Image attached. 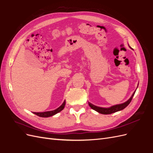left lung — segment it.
Returning a JSON list of instances; mask_svg holds the SVG:
<instances>
[{
    "label": "left lung",
    "instance_id": "8db88e82",
    "mask_svg": "<svg viewBox=\"0 0 153 153\" xmlns=\"http://www.w3.org/2000/svg\"><path fill=\"white\" fill-rule=\"evenodd\" d=\"M135 91L133 92V94H132L131 98H129L127 101H126V102H125V103H122V104H120V105H114V106H111V107H110V108L99 107V106H95L94 105L91 104L89 102V105L90 106V107L92 109L96 110V112H99L100 114L106 115V114H112V113H115V112H118V111L122 110L123 109L125 108L129 103H130L131 101L132 100L134 94H135Z\"/></svg>",
    "mask_w": 153,
    "mask_h": 153
}]
</instances>
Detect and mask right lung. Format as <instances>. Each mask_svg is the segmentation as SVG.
Wrapping results in <instances>:
<instances>
[{
  "mask_svg": "<svg viewBox=\"0 0 153 153\" xmlns=\"http://www.w3.org/2000/svg\"><path fill=\"white\" fill-rule=\"evenodd\" d=\"M66 104V101H64V103L62 104L61 106H60L57 109H55L54 110L52 111H48V112H33L34 114L37 115L39 117H50L52 116V115L56 114L57 113H59V112L62 111L64 108V106H65Z\"/></svg>",
  "mask_w": 153,
  "mask_h": 153,
  "instance_id": "1",
  "label": "right lung"
}]
</instances>
